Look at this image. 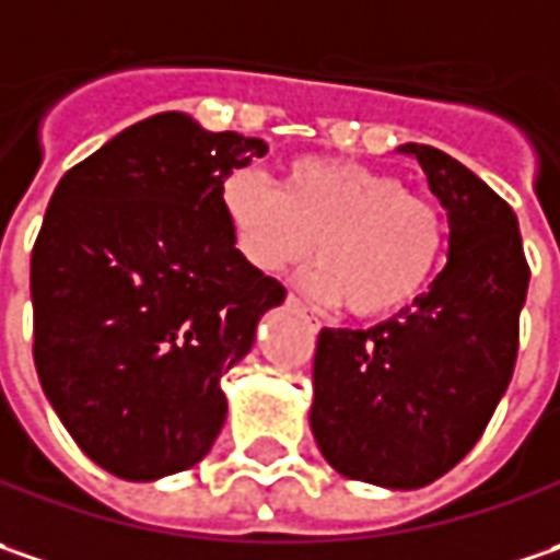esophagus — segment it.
I'll return each mask as SVG.
<instances>
[{
	"label": "esophagus",
	"mask_w": 560,
	"mask_h": 560,
	"mask_svg": "<svg viewBox=\"0 0 560 560\" xmlns=\"http://www.w3.org/2000/svg\"><path fill=\"white\" fill-rule=\"evenodd\" d=\"M284 304L291 306V310H298V313H304L306 319H310V326L319 328V323H316V319H313V316L306 313V304H304V301H301V298H298V294H288V298H284Z\"/></svg>",
	"instance_id": "1"
}]
</instances>
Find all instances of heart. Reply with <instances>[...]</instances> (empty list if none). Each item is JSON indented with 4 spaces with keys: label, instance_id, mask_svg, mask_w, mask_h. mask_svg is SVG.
<instances>
[{
    "label": "heart",
    "instance_id": "heart-1",
    "mask_svg": "<svg viewBox=\"0 0 560 560\" xmlns=\"http://www.w3.org/2000/svg\"><path fill=\"white\" fill-rule=\"evenodd\" d=\"M219 207L237 254L262 276H288L313 256L306 288L323 304H348L360 319L417 304L448 250V219L435 200L360 162L304 156L281 182L234 172Z\"/></svg>",
    "mask_w": 560,
    "mask_h": 560
}]
</instances>
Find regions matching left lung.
Segmentation results:
<instances>
[{
    "mask_svg": "<svg viewBox=\"0 0 560 560\" xmlns=\"http://www.w3.org/2000/svg\"><path fill=\"white\" fill-rule=\"evenodd\" d=\"M448 209V262L373 328H323L310 429L348 479L420 489L464 460L514 376L529 266L514 209L448 153L407 143Z\"/></svg>",
    "mask_w": 560,
    "mask_h": 560,
    "instance_id": "obj_1",
    "label": "left lung"
}]
</instances>
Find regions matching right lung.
<instances>
[{
  "mask_svg": "<svg viewBox=\"0 0 560 560\" xmlns=\"http://www.w3.org/2000/svg\"><path fill=\"white\" fill-rule=\"evenodd\" d=\"M259 137L143 118L65 172L31 254L34 363L93 464L150 482L207 457L222 376L250 351L281 281L234 247L219 190Z\"/></svg>",
  "mask_w": 560,
  "mask_h": 560,
  "instance_id": "right-lung-1",
  "label": "right lung"
}]
</instances>
